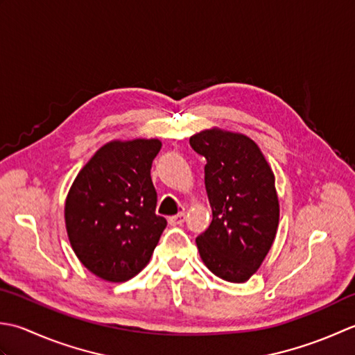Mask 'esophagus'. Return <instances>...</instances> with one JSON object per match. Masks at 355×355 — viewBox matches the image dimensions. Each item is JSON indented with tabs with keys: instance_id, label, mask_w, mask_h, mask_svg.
<instances>
[{
	"instance_id": "obj_1",
	"label": "esophagus",
	"mask_w": 355,
	"mask_h": 355,
	"mask_svg": "<svg viewBox=\"0 0 355 355\" xmlns=\"http://www.w3.org/2000/svg\"><path fill=\"white\" fill-rule=\"evenodd\" d=\"M184 222H185V213L184 211H180L175 216H170V218H168L170 225H180V223H184Z\"/></svg>"
}]
</instances>
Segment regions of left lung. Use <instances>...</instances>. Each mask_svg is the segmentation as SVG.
<instances>
[{
	"label": "left lung",
	"mask_w": 355,
	"mask_h": 355,
	"mask_svg": "<svg viewBox=\"0 0 355 355\" xmlns=\"http://www.w3.org/2000/svg\"><path fill=\"white\" fill-rule=\"evenodd\" d=\"M204 156L213 220L196 239L199 254L216 276L242 284L268 254L279 225L274 175L250 137L213 128L190 137Z\"/></svg>",
	"instance_id": "8db88e82"
}]
</instances>
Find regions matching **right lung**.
<instances>
[{
	"label": "right lung",
	"instance_id": "add662e5",
	"mask_svg": "<svg viewBox=\"0 0 355 355\" xmlns=\"http://www.w3.org/2000/svg\"><path fill=\"white\" fill-rule=\"evenodd\" d=\"M159 139L114 141L78 173L66 200L71 248L87 270L108 282L135 277L153 254L167 220L157 216L150 171Z\"/></svg>",
	"mask_w": 355,
	"mask_h": 355
}]
</instances>
